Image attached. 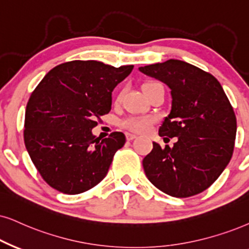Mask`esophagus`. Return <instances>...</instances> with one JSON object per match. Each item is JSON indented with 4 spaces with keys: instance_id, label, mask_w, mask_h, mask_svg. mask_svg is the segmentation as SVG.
I'll return each mask as SVG.
<instances>
[{
    "instance_id": "1",
    "label": "esophagus",
    "mask_w": 249,
    "mask_h": 249,
    "mask_svg": "<svg viewBox=\"0 0 249 249\" xmlns=\"http://www.w3.org/2000/svg\"><path fill=\"white\" fill-rule=\"evenodd\" d=\"M125 135H126V140H127V141L134 140L135 138H137V135H135V134H132V133H126Z\"/></svg>"
}]
</instances>
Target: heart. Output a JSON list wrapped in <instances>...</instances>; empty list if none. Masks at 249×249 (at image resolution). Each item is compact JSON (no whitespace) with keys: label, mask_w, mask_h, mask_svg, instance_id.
Returning a JSON list of instances; mask_svg holds the SVG:
<instances>
[{"label":"heart","mask_w":249,"mask_h":249,"mask_svg":"<svg viewBox=\"0 0 249 249\" xmlns=\"http://www.w3.org/2000/svg\"><path fill=\"white\" fill-rule=\"evenodd\" d=\"M150 84L153 83L146 84L143 88ZM154 123H155V118L152 116H130V117L123 119L121 126L130 132H134V133H144L153 126Z\"/></svg>","instance_id":"1"}]
</instances>
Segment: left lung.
<instances>
[{
  "mask_svg": "<svg viewBox=\"0 0 249 249\" xmlns=\"http://www.w3.org/2000/svg\"><path fill=\"white\" fill-rule=\"evenodd\" d=\"M171 89V112L159 134L178 138L174 147L153 149L142 161L154 186L175 197L193 196L212 186L234 149L237 118L219 81L190 63L169 59L139 68Z\"/></svg>",
  "mask_w": 249,
  "mask_h": 249,
  "instance_id": "1",
  "label": "left lung"
}]
</instances>
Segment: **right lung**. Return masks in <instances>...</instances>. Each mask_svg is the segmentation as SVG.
<instances>
[{
	"instance_id": "right-lung-1",
	"label": "right lung",
	"mask_w": 249,
	"mask_h": 249,
	"mask_svg": "<svg viewBox=\"0 0 249 249\" xmlns=\"http://www.w3.org/2000/svg\"><path fill=\"white\" fill-rule=\"evenodd\" d=\"M133 65L97 61L62 63L45 75L28 100L24 142L43 180L64 194H79L108 174L125 135L101 140L92 128L111 110V93Z\"/></svg>"
}]
</instances>
